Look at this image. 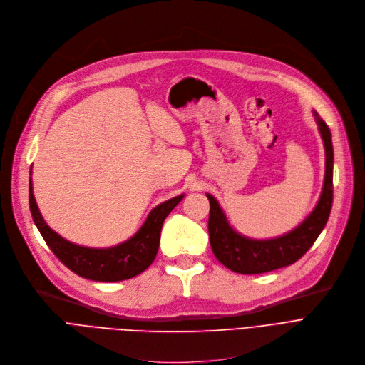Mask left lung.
Here are the masks:
<instances>
[{
    "label": "left lung",
    "instance_id": "1",
    "mask_svg": "<svg viewBox=\"0 0 365 365\" xmlns=\"http://www.w3.org/2000/svg\"><path fill=\"white\" fill-rule=\"evenodd\" d=\"M314 115L325 145V181L315 210L299 227L282 237L270 240H253L243 237L229 226L226 215L217 200L207 194L210 201V245L217 260L227 269L242 274H259L289 266L299 260L309 250L324 230L329 218L334 198V150L328 125L317 112H314Z\"/></svg>",
    "mask_w": 365,
    "mask_h": 365
}]
</instances>
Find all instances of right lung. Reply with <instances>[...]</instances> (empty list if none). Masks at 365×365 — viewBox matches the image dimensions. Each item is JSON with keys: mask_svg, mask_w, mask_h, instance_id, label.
<instances>
[{"mask_svg": "<svg viewBox=\"0 0 365 365\" xmlns=\"http://www.w3.org/2000/svg\"><path fill=\"white\" fill-rule=\"evenodd\" d=\"M182 198L184 195H178L155 207L139 232L125 243L109 249H91L64 240L46 225L33 195L31 180L29 194L33 220L56 257L71 272L96 282L126 280L148 269L158 253L163 223Z\"/></svg>", "mask_w": 365, "mask_h": 365, "instance_id": "obj_1", "label": "right lung"}]
</instances>
